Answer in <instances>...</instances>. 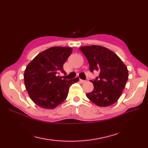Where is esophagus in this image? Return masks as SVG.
Listing matches in <instances>:
<instances>
[{"label":"esophagus","instance_id":"34e87169","mask_svg":"<svg viewBox=\"0 0 148 148\" xmlns=\"http://www.w3.org/2000/svg\"><path fill=\"white\" fill-rule=\"evenodd\" d=\"M79 82L81 83H83L84 82H85V80H83V79H79Z\"/></svg>","mask_w":148,"mask_h":148}]
</instances>
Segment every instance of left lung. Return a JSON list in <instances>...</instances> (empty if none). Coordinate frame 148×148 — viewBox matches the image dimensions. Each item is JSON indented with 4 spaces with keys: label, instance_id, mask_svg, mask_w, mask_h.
<instances>
[{
    "label": "left lung",
    "instance_id": "8db88e82",
    "mask_svg": "<svg viewBox=\"0 0 148 148\" xmlns=\"http://www.w3.org/2000/svg\"><path fill=\"white\" fill-rule=\"evenodd\" d=\"M86 57L89 70L99 71V76L91 80L94 89L86 94L91 102L99 107H107L117 102L126 85L128 71L118 56L101 46L79 47Z\"/></svg>",
    "mask_w": 148,
    "mask_h": 148
}]
</instances>
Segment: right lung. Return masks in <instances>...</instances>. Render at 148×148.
<instances>
[{
	"mask_svg": "<svg viewBox=\"0 0 148 148\" xmlns=\"http://www.w3.org/2000/svg\"><path fill=\"white\" fill-rule=\"evenodd\" d=\"M72 48L53 47L41 52L26 66L24 82L31 99L44 109H53L63 102L72 84L78 78L66 80L58 75L65 73L64 64Z\"/></svg>",
	"mask_w": 148,
	"mask_h": 148,
	"instance_id": "add662e5",
	"label": "right lung"
}]
</instances>
